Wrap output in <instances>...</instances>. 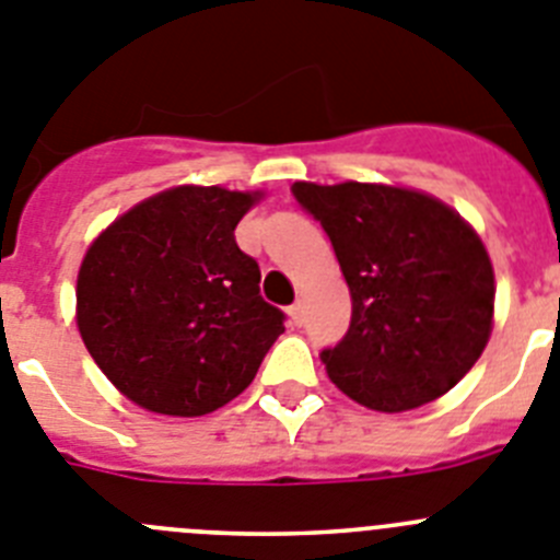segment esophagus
Listing matches in <instances>:
<instances>
[{
    "label": "esophagus",
    "instance_id": "1",
    "mask_svg": "<svg viewBox=\"0 0 560 560\" xmlns=\"http://www.w3.org/2000/svg\"><path fill=\"white\" fill-rule=\"evenodd\" d=\"M287 315H290V320H292V324H295V326L304 324V306H301V304H292L290 310H287Z\"/></svg>",
    "mask_w": 560,
    "mask_h": 560
}]
</instances>
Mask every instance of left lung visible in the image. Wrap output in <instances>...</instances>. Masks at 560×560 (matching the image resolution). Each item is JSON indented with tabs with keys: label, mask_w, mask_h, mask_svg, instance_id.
I'll use <instances>...</instances> for the list:
<instances>
[{
	"label": "left lung",
	"mask_w": 560,
	"mask_h": 560,
	"mask_svg": "<svg viewBox=\"0 0 560 560\" xmlns=\"http://www.w3.org/2000/svg\"><path fill=\"white\" fill-rule=\"evenodd\" d=\"M292 195L324 225L351 292L349 331L320 351L329 380L380 412L452 390L491 337L493 268L475 229L399 186L299 180Z\"/></svg>",
	"instance_id": "obj_1"
}]
</instances>
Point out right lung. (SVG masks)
<instances>
[{
  "instance_id": "right-lung-1",
  "label": "right lung",
  "mask_w": 560,
  "mask_h": 560,
  "mask_svg": "<svg viewBox=\"0 0 560 560\" xmlns=\"http://www.w3.org/2000/svg\"><path fill=\"white\" fill-rule=\"evenodd\" d=\"M259 195L175 186L97 236L78 273V329L119 393L164 416H206L254 382L284 331L259 265L234 240Z\"/></svg>"
}]
</instances>
